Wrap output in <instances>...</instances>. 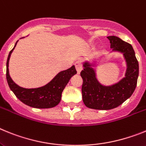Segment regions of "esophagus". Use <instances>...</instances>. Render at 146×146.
<instances>
[{
  "instance_id": "34e87169",
  "label": "esophagus",
  "mask_w": 146,
  "mask_h": 146,
  "mask_svg": "<svg viewBox=\"0 0 146 146\" xmlns=\"http://www.w3.org/2000/svg\"><path fill=\"white\" fill-rule=\"evenodd\" d=\"M75 67H76V69L77 70V73L79 74L82 70V66L80 62H76L75 63Z\"/></svg>"
}]
</instances>
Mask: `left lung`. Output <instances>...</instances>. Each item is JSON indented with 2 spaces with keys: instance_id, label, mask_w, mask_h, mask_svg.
I'll return each instance as SVG.
<instances>
[{
  "instance_id": "1",
  "label": "left lung",
  "mask_w": 146,
  "mask_h": 146,
  "mask_svg": "<svg viewBox=\"0 0 146 146\" xmlns=\"http://www.w3.org/2000/svg\"><path fill=\"white\" fill-rule=\"evenodd\" d=\"M112 51L123 54L126 62L125 77L110 86L101 84L96 78V73L88 62H84L81 72L83 79L82 92L83 102L87 107L93 110H108L116 108L131 97L137 83L139 64L135 53L129 43L115 36H107Z\"/></svg>"
}]
</instances>
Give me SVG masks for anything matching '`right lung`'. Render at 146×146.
I'll return each instance as SVG.
<instances>
[{
  "mask_svg": "<svg viewBox=\"0 0 146 146\" xmlns=\"http://www.w3.org/2000/svg\"><path fill=\"white\" fill-rule=\"evenodd\" d=\"M9 52L6 62V80L9 88L16 97L23 103L29 106L38 109L54 107L59 104L62 98V92L73 76L76 74V70L73 65L69 69L61 71L49 83L38 88H23L15 84L9 73V62L12 51L17 45Z\"/></svg>",
  "mask_w": 146,
  "mask_h": 146,
  "instance_id": "obj_1",
  "label": "right lung"
}]
</instances>
